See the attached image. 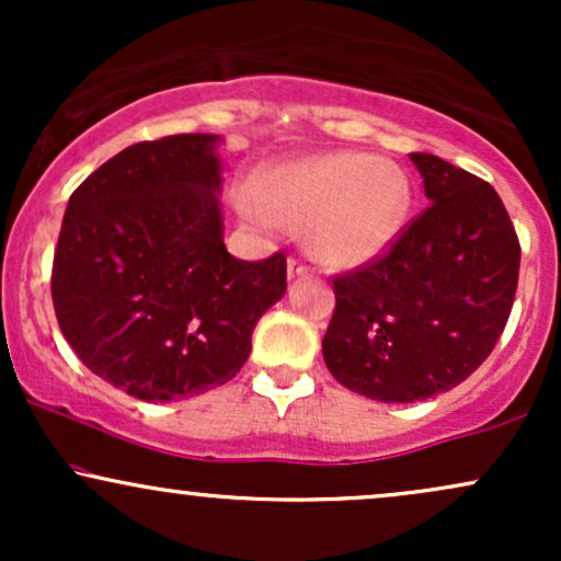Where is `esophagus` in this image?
<instances>
[{
    "label": "esophagus",
    "instance_id": "obj_1",
    "mask_svg": "<svg viewBox=\"0 0 561 561\" xmlns=\"http://www.w3.org/2000/svg\"><path fill=\"white\" fill-rule=\"evenodd\" d=\"M308 272H311V268H308L302 261H298V259H289V261H287V274H289V279H295V276H306Z\"/></svg>",
    "mask_w": 561,
    "mask_h": 561
}]
</instances>
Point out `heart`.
Listing matches in <instances>:
<instances>
[{"label": "heart", "instance_id": "b5f03b06", "mask_svg": "<svg viewBox=\"0 0 561 561\" xmlns=\"http://www.w3.org/2000/svg\"><path fill=\"white\" fill-rule=\"evenodd\" d=\"M411 208L409 182L369 152L285 160L261 173L242 210L259 224H306L308 248L332 266H364L390 250Z\"/></svg>", "mask_w": 561, "mask_h": 561}]
</instances>
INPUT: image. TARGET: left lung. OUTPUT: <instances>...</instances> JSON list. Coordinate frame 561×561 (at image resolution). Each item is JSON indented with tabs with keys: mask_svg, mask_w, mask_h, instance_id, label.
<instances>
[{
	"mask_svg": "<svg viewBox=\"0 0 561 561\" xmlns=\"http://www.w3.org/2000/svg\"><path fill=\"white\" fill-rule=\"evenodd\" d=\"M411 160L430 205L388 253L332 276L321 340L332 377L382 403L465 382L499 343L519 276V240L499 192L430 152Z\"/></svg>",
	"mask_w": 561,
	"mask_h": 561,
	"instance_id": "1",
	"label": "left lung"
}]
</instances>
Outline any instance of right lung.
<instances>
[{"label": "right lung", "instance_id": "right-lung-1", "mask_svg": "<svg viewBox=\"0 0 561 561\" xmlns=\"http://www.w3.org/2000/svg\"><path fill=\"white\" fill-rule=\"evenodd\" d=\"M216 134L139 141L68 199L53 263L55 317L96 377L139 401L229 382L287 289V259L224 244Z\"/></svg>", "mask_w": 561, "mask_h": 561}]
</instances>
